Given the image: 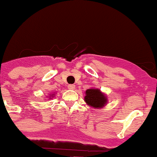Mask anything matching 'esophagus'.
<instances>
[{
  "instance_id": "esophagus-1",
  "label": "esophagus",
  "mask_w": 157,
  "mask_h": 157,
  "mask_svg": "<svg viewBox=\"0 0 157 157\" xmlns=\"http://www.w3.org/2000/svg\"><path fill=\"white\" fill-rule=\"evenodd\" d=\"M68 88L71 89V90H74V89L75 88V85H74V84H70V85H68Z\"/></svg>"
}]
</instances>
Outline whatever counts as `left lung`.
<instances>
[{"mask_svg": "<svg viewBox=\"0 0 157 157\" xmlns=\"http://www.w3.org/2000/svg\"><path fill=\"white\" fill-rule=\"evenodd\" d=\"M86 103L95 108H101L107 103V99L99 89H88L84 97Z\"/></svg>", "mask_w": 157, "mask_h": 157, "instance_id": "1", "label": "left lung"}]
</instances>
